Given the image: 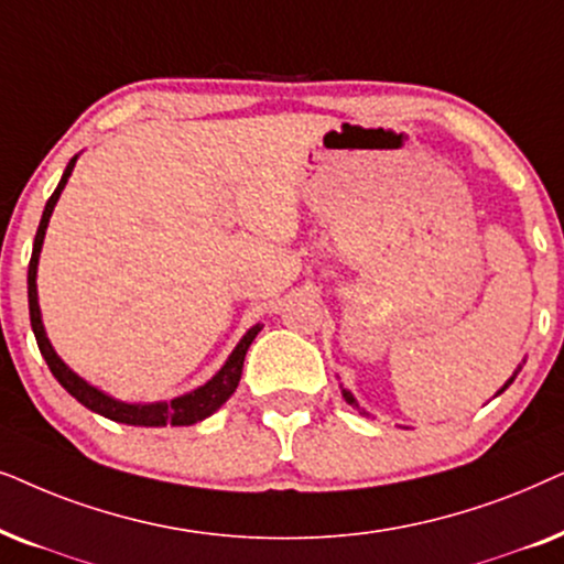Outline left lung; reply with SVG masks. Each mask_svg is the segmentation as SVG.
Returning <instances> with one entry per match:
<instances>
[{"label": "left lung", "mask_w": 564, "mask_h": 564, "mask_svg": "<svg viewBox=\"0 0 564 564\" xmlns=\"http://www.w3.org/2000/svg\"><path fill=\"white\" fill-rule=\"evenodd\" d=\"M508 384H510V381H508ZM508 384H506V387H508ZM506 387H502L500 392H506ZM343 397H345V400H348L350 404H356V400H352V394H350V392H343Z\"/></svg>", "instance_id": "8db88e82"}]
</instances>
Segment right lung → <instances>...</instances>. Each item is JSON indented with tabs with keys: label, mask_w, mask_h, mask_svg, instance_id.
<instances>
[{
	"label": "right lung",
	"mask_w": 564,
	"mask_h": 564,
	"mask_svg": "<svg viewBox=\"0 0 564 564\" xmlns=\"http://www.w3.org/2000/svg\"><path fill=\"white\" fill-rule=\"evenodd\" d=\"M74 162H77V156H74L69 164H66L62 183H58L54 195H51V198H48L46 208H43L41 224H37V231H35L33 254H30V265H28L30 325H33V333H35L37 348H41V356L46 358L51 373H54L58 384H62L66 392L74 397V400L85 404L87 410L97 412V415H102V417H108V420H116V423L152 425V427H160V425H193V423H198V420L214 415V412L219 410L221 404L227 402L231 394H235V389L239 384V377H242V366H245L247 348H250L254 337H258V333L262 329L260 325H254L250 333H247L242 340H239L235 352H231L227 364H224V369L216 373V377L208 381V384H204L200 389H195V392H191V394L177 397V400H172V402H156V404H126V402L112 400V397L102 394L100 389L89 387L85 379H79L77 373H74L69 366H66L64 360L56 356V350L51 348L48 337H46V333H43V325H41V310H37L35 270H37V254H41L43 237H46V227H48L51 212H54L58 195H62L66 180H69V175H72Z\"/></svg>",
	"instance_id": "1"
}]
</instances>
